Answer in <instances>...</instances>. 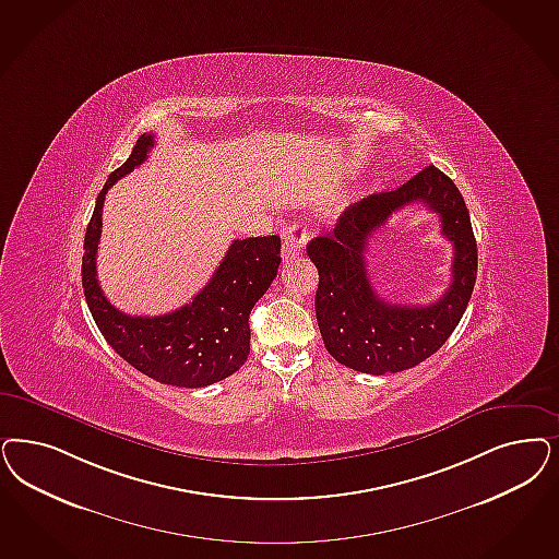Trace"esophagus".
Instances as JSON below:
<instances>
[{
	"mask_svg": "<svg viewBox=\"0 0 559 559\" xmlns=\"http://www.w3.org/2000/svg\"><path fill=\"white\" fill-rule=\"evenodd\" d=\"M306 241H308V231L306 227L301 225H289L285 231H283V262H289L295 260L304 253L306 248Z\"/></svg>",
	"mask_w": 559,
	"mask_h": 559,
	"instance_id": "1",
	"label": "esophagus"
}]
</instances>
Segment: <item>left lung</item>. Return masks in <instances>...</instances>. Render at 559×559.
I'll return each instance as SVG.
<instances>
[{
    "mask_svg": "<svg viewBox=\"0 0 559 559\" xmlns=\"http://www.w3.org/2000/svg\"><path fill=\"white\" fill-rule=\"evenodd\" d=\"M411 203L441 214L443 235L455 250L453 283L429 307L390 305L366 276L370 235ZM308 255L320 274L316 318L328 353L371 376L396 373L431 357L459 326L477 281V241L464 198L433 165L392 192L373 193L348 206L332 231L309 241Z\"/></svg>",
    "mask_w": 559,
    "mask_h": 559,
    "instance_id": "1",
    "label": "left lung"
}]
</instances>
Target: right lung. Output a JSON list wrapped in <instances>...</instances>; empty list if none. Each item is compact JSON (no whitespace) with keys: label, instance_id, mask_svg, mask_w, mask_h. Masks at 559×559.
<instances>
[{"label":"right lung","instance_id":"right-lung-1","mask_svg":"<svg viewBox=\"0 0 559 559\" xmlns=\"http://www.w3.org/2000/svg\"><path fill=\"white\" fill-rule=\"evenodd\" d=\"M154 134H142L130 158L109 175L84 235L82 287L100 334L121 359L160 384L204 388L229 378L250 355V313L281 264V237L235 239L209 285L165 316H128L111 306L97 278L105 193L142 165Z\"/></svg>","mask_w":559,"mask_h":559}]
</instances>
